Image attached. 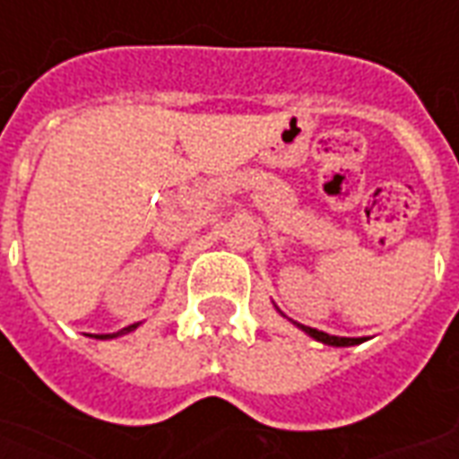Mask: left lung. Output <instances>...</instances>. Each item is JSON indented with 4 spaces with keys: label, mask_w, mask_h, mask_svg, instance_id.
<instances>
[{
    "label": "left lung",
    "mask_w": 459,
    "mask_h": 459,
    "mask_svg": "<svg viewBox=\"0 0 459 459\" xmlns=\"http://www.w3.org/2000/svg\"><path fill=\"white\" fill-rule=\"evenodd\" d=\"M299 327L307 332L309 337H315L317 342H325V344H332V346H354V344H361L364 339H349V337H332V334H325V332H319V329H312V327H305V325H299Z\"/></svg>",
    "instance_id": "8db88e82"
}]
</instances>
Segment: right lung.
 <instances>
[{
  "mask_svg": "<svg viewBox=\"0 0 459 459\" xmlns=\"http://www.w3.org/2000/svg\"><path fill=\"white\" fill-rule=\"evenodd\" d=\"M134 327H137V325H132V327H127V329H125V332H132V329H134ZM98 339H108V334H105V337H98Z\"/></svg>",
  "mask_w": 459,
  "mask_h": 459,
  "instance_id": "1",
  "label": "right lung"
}]
</instances>
